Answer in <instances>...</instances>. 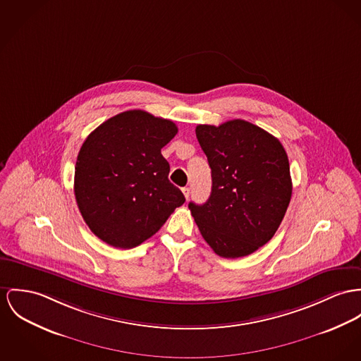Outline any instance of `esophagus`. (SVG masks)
I'll return each instance as SVG.
<instances>
[{"mask_svg": "<svg viewBox=\"0 0 361 361\" xmlns=\"http://www.w3.org/2000/svg\"><path fill=\"white\" fill-rule=\"evenodd\" d=\"M183 194L185 196V199H188L190 194H191V192H190V188H188V187H184V188H183Z\"/></svg>", "mask_w": 361, "mask_h": 361, "instance_id": "esophagus-1", "label": "esophagus"}]
</instances>
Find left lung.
I'll return each instance as SVG.
<instances>
[{
	"mask_svg": "<svg viewBox=\"0 0 361 361\" xmlns=\"http://www.w3.org/2000/svg\"><path fill=\"white\" fill-rule=\"evenodd\" d=\"M196 139L212 169V194L190 202L195 222L216 254L249 255L268 243L288 207L293 184L281 142L243 119L197 125Z\"/></svg>",
	"mask_w": 361,
	"mask_h": 361,
	"instance_id": "obj_1",
	"label": "left lung"
}]
</instances>
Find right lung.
<instances>
[{"label": "right lung", "instance_id": "add662e5", "mask_svg": "<svg viewBox=\"0 0 361 361\" xmlns=\"http://www.w3.org/2000/svg\"><path fill=\"white\" fill-rule=\"evenodd\" d=\"M177 130L169 119L130 110L107 119L83 141L74 194L83 220L107 245L139 246L185 202L169 181L170 166L161 154Z\"/></svg>", "mask_w": 361, "mask_h": 361}]
</instances>
